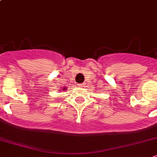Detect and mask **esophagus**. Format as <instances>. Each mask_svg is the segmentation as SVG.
<instances>
[{"instance_id": "1", "label": "esophagus", "mask_w": 157, "mask_h": 157, "mask_svg": "<svg viewBox=\"0 0 157 157\" xmlns=\"http://www.w3.org/2000/svg\"><path fill=\"white\" fill-rule=\"evenodd\" d=\"M78 86L80 87H84V83H80V84H78Z\"/></svg>"}]
</instances>
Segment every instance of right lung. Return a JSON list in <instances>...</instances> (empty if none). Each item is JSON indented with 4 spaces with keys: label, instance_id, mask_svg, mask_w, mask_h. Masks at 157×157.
<instances>
[{
    "label": "right lung",
    "instance_id": "add662e5",
    "mask_svg": "<svg viewBox=\"0 0 157 157\" xmlns=\"http://www.w3.org/2000/svg\"><path fill=\"white\" fill-rule=\"evenodd\" d=\"M64 89H66V87H64Z\"/></svg>",
    "mask_w": 157,
    "mask_h": 157
}]
</instances>
